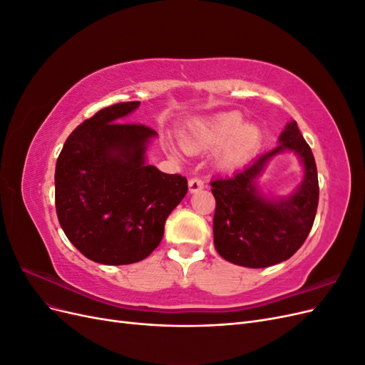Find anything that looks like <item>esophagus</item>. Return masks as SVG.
<instances>
[{
	"instance_id": "esophagus-1",
	"label": "esophagus",
	"mask_w": 365,
	"mask_h": 365,
	"mask_svg": "<svg viewBox=\"0 0 365 365\" xmlns=\"http://www.w3.org/2000/svg\"><path fill=\"white\" fill-rule=\"evenodd\" d=\"M202 189H204V181L202 180L192 178L189 181V190H190V193H196V192H200Z\"/></svg>"
}]
</instances>
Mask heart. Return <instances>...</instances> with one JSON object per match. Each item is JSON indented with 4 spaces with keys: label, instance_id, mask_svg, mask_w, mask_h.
Returning <instances> with one entry per match:
<instances>
[{
    "label": "heart",
    "instance_id": "obj_1",
    "mask_svg": "<svg viewBox=\"0 0 365 365\" xmlns=\"http://www.w3.org/2000/svg\"><path fill=\"white\" fill-rule=\"evenodd\" d=\"M260 137L257 125L244 123L240 113L228 111L193 121L182 130L181 141L189 152L217 148L215 161L219 168L228 169L244 161L259 146Z\"/></svg>",
    "mask_w": 365,
    "mask_h": 365
}]
</instances>
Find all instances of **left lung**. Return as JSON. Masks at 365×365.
<instances>
[{"label": "left lung", "mask_w": 365, "mask_h": 365, "mask_svg": "<svg viewBox=\"0 0 365 365\" xmlns=\"http://www.w3.org/2000/svg\"><path fill=\"white\" fill-rule=\"evenodd\" d=\"M284 151H294L301 158L304 181L288 197H267L257 180L266 164ZM210 185L216 200L215 248L220 257L239 267L267 268L288 260L314 225L319 195L317 164L295 120L284 126L277 148Z\"/></svg>", "instance_id": "1"}]
</instances>
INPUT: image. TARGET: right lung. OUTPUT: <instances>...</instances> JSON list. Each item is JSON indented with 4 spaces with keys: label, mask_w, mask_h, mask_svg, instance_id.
Returning a JSON list of instances; mask_svg holds the SVG:
<instances>
[{
    "label": "right lung",
    "mask_w": 365,
    "mask_h": 365,
    "mask_svg": "<svg viewBox=\"0 0 365 365\" xmlns=\"http://www.w3.org/2000/svg\"><path fill=\"white\" fill-rule=\"evenodd\" d=\"M140 102L103 108L77 126L56 163V213L65 236L85 257L103 264L146 259L165 219L187 193V180L146 164L157 132L123 123Z\"/></svg>",
    "instance_id": "obj_1"
}]
</instances>
